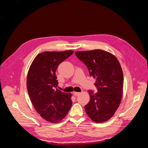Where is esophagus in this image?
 <instances>
[{
  "instance_id": "1",
  "label": "esophagus",
  "mask_w": 148,
  "mask_h": 148,
  "mask_svg": "<svg viewBox=\"0 0 148 148\" xmlns=\"http://www.w3.org/2000/svg\"><path fill=\"white\" fill-rule=\"evenodd\" d=\"M80 92H73V95H75V96H78V95H80Z\"/></svg>"
}]
</instances>
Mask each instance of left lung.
Returning <instances> with one entry per match:
<instances>
[{"mask_svg": "<svg viewBox=\"0 0 148 148\" xmlns=\"http://www.w3.org/2000/svg\"><path fill=\"white\" fill-rule=\"evenodd\" d=\"M86 65L89 75L96 79L97 92L88 91L90 101L85 111L93 122L102 123L114 115L122 100L123 75L118 59L101 49L75 52Z\"/></svg>", "mask_w": 148, "mask_h": 148, "instance_id": "1", "label": "left lung"}]
</instances>
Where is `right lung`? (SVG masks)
Returning <instances> with one entry per match:
<instances>
[{
  "instance_id": "1",
  "label": "right lung",
  "mask_w": 148,
  "mask_h": 148,
  "mask_svg": "<svg viewBox=\"0 0 148 148\" xmlns=\"http://www.w3.org/2000/svg\"><path fill=\"white\" fill-rule=\"evenodd\" d=\"M73 51L43 52L35 57L29 69L26 86L31 102L37 112L47 122L57 123L70 110L71 94L56 88V71L59 65L69 57Z\"/></svg>"
}]
</instances>
